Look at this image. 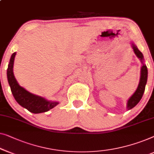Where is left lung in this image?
I'll use <instances>...</instances> for the list:
<instances>
[{
    "label": "left lung",
    "mask_w": 154,
    "mask_h": 154,
    "mask_svg": "<svg viewBox=\"0 0 154 154\" xmlns=\"http://www.w3.org/2000/svg\"><path fill=\"white\" fill-rule=\"evenodd\" d=\"M131 46H132L135 54L136 55V56L141 61L142 66L141 67V72H140V79L139 85H138L137 90L135 92V93L130 97V99L128 100V102H127V109L128 110H131V109L134 108L139 103L140 100H141L144 92V90H145V86L146 84V81H147L148 76V70L146 66L144 64L143 55H142V53L138 49L137 46L133 44V42H131Z\"/></svg>",
    "instance_id": "obj_1"
}]
</instances>
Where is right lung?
Returning a JSON list of instances; mask_svg holds the SVG:
<instances>
[{"label": "right lung", "mask_w": 154, "mask_h": 154, "mask_svg": "<svg viewBox=\"0 0 154 154\" xmlns=\"http://www.w3.org/2000/svg\"><path fill=\"white\" fill-rule=\"evenodd\" d=\"M15 55L16 52L13 53L11 56L7 70V76L11 91L17 103L24 108L27 109L30 112L35 114L47 112L56 106L59 103L57 101H48L43 97L29 92L19 85L13 73Z\"/></svg>", "instance_id": "right-lung-1"}]
</instances>
